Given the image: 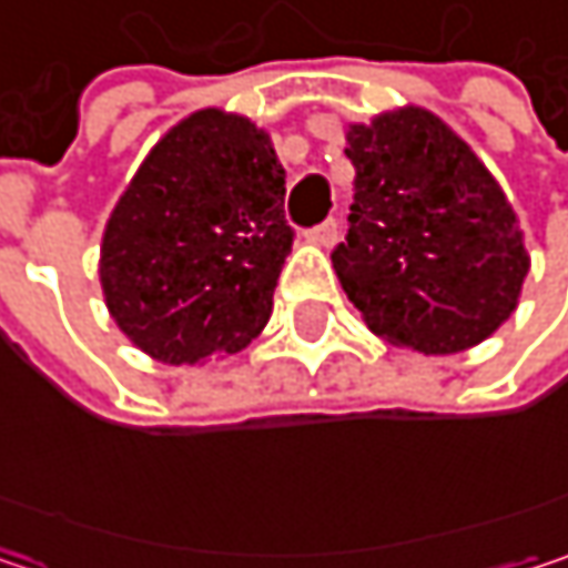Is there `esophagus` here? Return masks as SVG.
Listing matches in <instances>:
<instances>
[{
	"label": "esophagus",
	"mask_w": 568,
	"mask_h": 568,
	"mask_svg": "<svg viewBox=\"0 0 568 568\" xmlns=\"http://www.w3.org/2000/svg\"><path fill=\"white\" fill-rule=\"evenodd\" d=\"M305 236H308L312 243H318V246H332V243L338 240V220H335V216H328V220H322L318 226H312Z\"/></svg>",
	"instance_id": "obj_1"
}]
</instances>
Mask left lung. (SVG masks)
I'll use <instances>...</instances> for the list:
<instances>
[{
	"mask_svg": "<svg viewBox=\"0 0 568 568\" xmlns=\"http://www.w3.org/2000/svg\"><path fill=\"white\" fill-rule=\"evenodd\" d=\"M355 203L332 266L385 342L454 355L494 335L529 273L516 213L477 154L404 108L348 131Z\"/></svg>",
	"mask_w": 568,
	"mask_h": 568,
	"instance_id": "8db88e82",
	"label": "left lung"
}]
</instances>
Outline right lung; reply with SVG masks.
Segmentation results:
<instances>
[{"label": "right lung", "instance_id": "add662e5", "mask_svg": "<svg viewBox=\"0 0 568 568\" xmlns=\"http://www.w3.org/2000/svg\"><path fill=\"white\" fill-rule=\"evenodd\" d=\"M283 203L266 131L213 108L180 121L104 230L101 285L121 332L164 365L246 348L292 250Z\"/></svg>", "mask_w": 568, "mask_h": 568}]
</instances>
